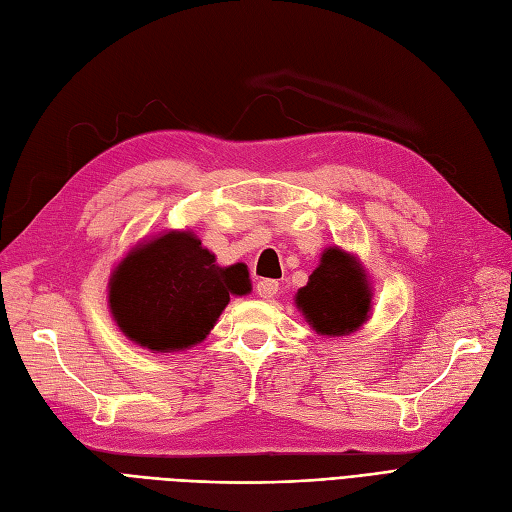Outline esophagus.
<instances>
[{
    "label": "esophagus",
    "mask_w": 512,
    "mask_h": 512,
    "mask_svg": "<svg viewBox=\"0 0 512 512\" xmlns=\"http://www.w3.org/2000/svg\"><path fill=\"white\" fill-rule=\"evenodd\" d=\"M257 294L261 298H272L279 294V281H272V279H261L257 283Z\"/></svg>",
    "instance_id": "obj_1"
}]
</instances>
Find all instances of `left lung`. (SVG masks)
Wrapping results in <instances>:
<instances>
[{"instance_id":"8db88e82","label":"left lung","mask_w":512,"mask_h":512,"mask_svg":"<svg viewBox=\"0 0 512 512\" xmlns=\"http://www.w3.org/2000/svg\"><path fill=\"white\" fill-rule=\"evenodd\" d=\"M372 298V279L363 261L342 246H329L307 285L296 292L294 305L318 335L344 337L370 320Z\"/></svg>"}]
</instances>
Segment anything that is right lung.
<instances>
[{
	"label": "right lung",
	"mask_w": 512,
	"mask_h": 512,
	"mask_svg": "<svg viewBox=\"0 0 512 512\" xmlns=\"http://www.w3.org/2000/svg\"><path fill=\"white\" fill-rule=\"evenodd\" d=\"M248 266H218L192 229H168L138 242L112 268L108 309L119 331L151 352L201 344L231 296L251 294Z\"/></svg>",
	"instance_id": "right-lung-1"
}]
</instances>
